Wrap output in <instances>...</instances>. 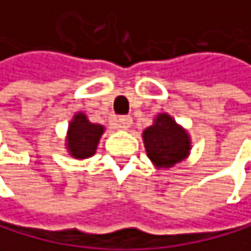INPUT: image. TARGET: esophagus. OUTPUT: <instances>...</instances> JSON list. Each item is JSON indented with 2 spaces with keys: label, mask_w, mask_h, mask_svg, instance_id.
I'll return each mask as SVG.
<instances>
[{
  "label": "esophagus",
  "mask_w": 251,
  "mask_h": 251,
  "mask_svg": "<svg viewBox=\"0 0 251 251\" xmlns=\"http://www.w3.org/2000/svg\"><path fill=\"white\" fill-rule=\"evenodd\" d=\"M131 125H132V119L128 117V116H122L117 119V128L122 129V131H126L131 128Z\"/></svg>",
  "instance_id": "obj_1"
}]
</instances>
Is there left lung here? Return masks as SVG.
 <instances>
[{
  "label": "left lung",
  "instance_id": "obj_1",
  "mask_svg": "<svg viewBox=\"0 0 251 251\" xmlns=\"http://www.w3.org/2000/svg\"><path fill=\"white\" fill-rule=\"evenodd\" d=\"M146 155L155 169H169L184 161L192 151V138L186 128L168 113L154 117L152 125L142 132Z\"/></svg>",
  "mask_w": 251,
  "mask_h": 251
}]
</instances>
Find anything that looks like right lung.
Wrapping results in <instances>:
<instances>
[{
    "label": "right lung",
    "mask_w": 251,
    "mask_h": 251,
    "mask_svg": "<svg viewBox=\"0 0 251 251\" xmlns=\"http://www.w3.org/2000/svg\"><path fill=\"white\" fill-rule=\"evenodd\" d=\"M103 132V125L91 123L87 114L82 113V111H77L71 117L67 128L65 149L68 155L76 160H85L93 157L96 154Z\"/></svg>",
    "instance_id": "add662e5"
}]
</instances>
